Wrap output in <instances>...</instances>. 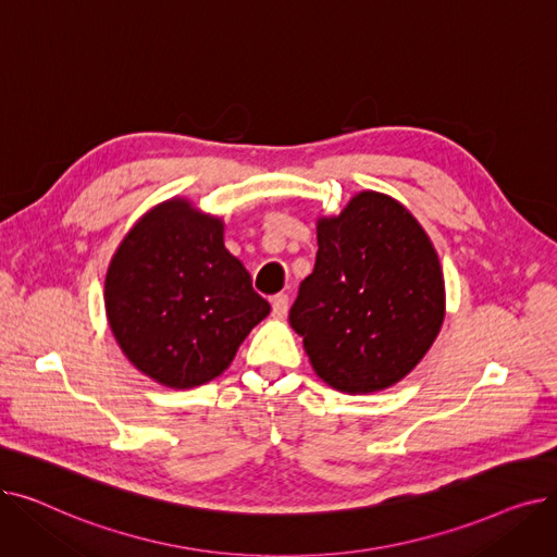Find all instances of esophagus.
I'll use <instances>...</instances> for the list:
<instances>
[{
  "label": "esophagus",
  "mask_w": 557,
  "mask_h": 557,
  "mask_svg": "<svg viewBox=\"0 0 557 557\" xmlns=\"http://www.w3.org/2000/svg\"><path fill=\"white\" fill-rule=\"evenodd\" d=\"M271 305H273V315H275V318H284V315L288 313V296H286V294L273 296Z\"/></svg>",
  "instance_id": "1"
}]
</instances>
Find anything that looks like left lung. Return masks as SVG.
Returning <instances> with one entry per match:
<instances>
[{
    "label": "left lung",
    "mask_w": 557,
    "mask_h": 557,
    "mask_svg": "<svg viewBox=\"0 0 557 557\" xmlns=\"http://www.w3.org/2000/svg\"><path fill=\"white\" fill-rule=\"evenodd\" d=\"M315 267L288 323L313 372L347 395L391 388L441 334L445 277L418 219L382 191H359L315 223Z\"/></svg>",
    "instance_id": "left-lung-1"
}]
</instances>
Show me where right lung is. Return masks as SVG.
<instances>
[{"instance_id": "add662e5", "label": "right lung", "mask_w": 557, "mask_h": 557, "mask_svg": "<svg viewBox=\"0 0 557 557\" xmlns=\"http://www.w3.org/2000/svg\"><path fill=\"white\" fill-rule=\"evenodd\" d=\"M223 232L221 216L175 196L141 214L108 263L110 332L126 359L166 388L187 391L223 374L271 313Z\"/></svg>"}]
</instances>
